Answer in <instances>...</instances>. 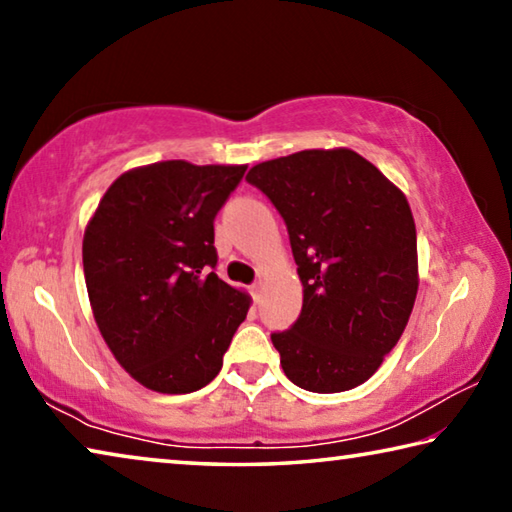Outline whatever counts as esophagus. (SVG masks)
<instances>
[{
    "label": "esophagus",
    "mask_w": 512,
    "mask_h": 512,
    "mask_svg": "<svg viewBox=\"0 0 512 512\" xmlns=\"http://www.w3.org/2000/svg\"><path fill=\"white\" fill-rule=\"evenodd\" d=\"M262 291H264V282H262V280H257V282L253 284V287H250V293H253L255 300L262 298Z\"/></svg>",
    "instance_id": "obj_1"
}]
</instances>
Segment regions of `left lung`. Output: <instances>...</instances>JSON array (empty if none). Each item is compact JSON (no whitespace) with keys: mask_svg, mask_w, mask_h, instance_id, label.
<instances>
[{"mask_svg":"<svg viewBox=\"0 0 512 512\" xmlns=\"http://www.w3.org/2000/svg\"><path fill=\"white\" fill-rule=\"evenodd\" d=\"M246 180L287 223L302 311L273 332L284 375L341 393L375 375L409 323L418 239L406 196L350 149H311L255 164Z\"/></svg>","mask_w":512,"mask_h":512,"instance_id":"1","label":"left lung"}]
</instances>
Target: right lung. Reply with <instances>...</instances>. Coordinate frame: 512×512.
Returning a JSON list of instances; mask_svg holds the SVG:
<instances>
[{
    "instance_id": "add662e5",
    "label": "right lung",
    "mask_w": 512,
    "mask_h": 512,
    "mask_svg": "<svg viewBox=\"0 0 512 512\" xmlns=\"http://www.w3.org/2000/svg\"><path fill=\"white\" fill-rule=\"evenodd\" d=\"M244 173L185 160L126 171L85 228L94 320L121 368L151 391L210 384L248 314L246 293L214 273V219Z\"/></svg>"
}]
</instances>
